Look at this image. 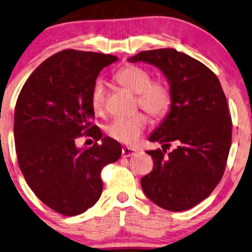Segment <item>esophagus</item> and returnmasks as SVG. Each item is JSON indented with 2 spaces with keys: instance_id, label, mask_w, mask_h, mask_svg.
Here are the masks:
<instances>
[{
  "instance_id": "obj_1",
  "label": "esophagus",
  "mask_w": 252,
  "mask_h": 252,
  "mask_svg": "<svg viewBox=\"0 0 252 252\" xmlns=\"http://www.w3.org/2000/svg\"><path fill=\"white\" fill-rule=\"evenodd\" d=\"M137 153V150L133 147H123L122 149V157H130Z\"/></svg>"
}]
</instances>
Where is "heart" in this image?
Segmentation results:
<instances>
[{
	"instance_id": "1",
	"label": "heart",
	"mask_w": 252,
	"mask_h": 252,
	"mask_svg": "<svg viewBox=\"0 0 252 252\" xmlns=\"http://www.w3.org/2000/svg\"><path fill=\"white\" fill-rule=\"evenodd\" d=\"M117 83L130 92L137 94V101L143 109L154 117H161L168 112L172 95L165 83L151 82V75L146 69L138 65H128L116 73ZM106 85L96 80L91 91V106L94 113H102L105 106ZM147 126L146 116L142 113L126 119H115L107 126L106 131L113 139L126 145H133L139 139Z\"/></svg>"
}]
</instances>
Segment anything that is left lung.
Here are the masks:
<instances>
[{"instance_id": "left-lung-1", "label": "left lung", "mask_w": 252, "mask_h": 252, "mask_svg": "<svg viewBox=\"0 0 252 252\" xmlns=\"http://www.w3.org/2000/svg\"><path fill=\"white\" fill-rule=\"evenodd\" d=\"M128 61L159 69L172 95L168 113L149 136L162 150L146 151L154 166L140 180L142 189L162 209L189 210L210 196L226 167L231 119L222 87L206 65L176 49L145 50Z\"/></svg>"}]
</instances>
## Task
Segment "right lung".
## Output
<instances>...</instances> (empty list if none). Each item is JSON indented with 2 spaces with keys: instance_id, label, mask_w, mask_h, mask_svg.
I'll use <instances>...</instances> for the list:
<instances>
[{
  "instance_id": "obj_1",
  "label": "right lung",
  "mask_w": 252,
  "mask_h": 252,
  "mask_svg": "<svg viewBox=\"0 0 252 252\" xmlns=\"http://www.w3.org/2000/svg\"><path fill=\"white\" fill-rule=\"evenodd\" d=\"M114 55L65 49L43 61L23 86L15 108L18 165L35 196L63 216H77L98 202L100 173L119 160L120 143L92 126L91 91ZM87 133L102 144L77 148Z\"/></svg>"
}]
</instances>
